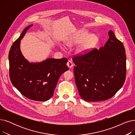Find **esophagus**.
I'll return each mask as SVG.
<instances>
[{"label":"esophagus","mask_w":135,"mask_h":135,"mask_svg":"<svg viewBox=\"0 0 135 135\" xmlns=\"http://www.w3.org/2000/svg\"><path fill=\"white\" fill-rule=\"evenodd\" d=\"M67 66L69 68H71L72 67H73V64L72 63V62L71 61H68L67 63Z\"/></svg>","instance_id":"esophagus-1"}]
</instances>
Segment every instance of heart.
Instances as JSON below:
<instances>
[{
  "label": "heart",
  "instance_id": "1",
  "mask_svg": "<svg viewBox=\"0 0 135 135\" xmlns=\"http://www.w3.org/2000/svg\"><path fill=\"white\" fill-rule=\"evenodd\" d=\"M86 38L85 35L83 34H79L75 38V41L76 42H80L83 41ZM95 41V38H92L90 39H89L88 41H87L85 43H84L80 47V51H85L86 50L89 49ZM62 49H63V47L62 46Z\"/></svg>",
  "mask_w": 135,
  "mask_h": 135
}]
</instances>
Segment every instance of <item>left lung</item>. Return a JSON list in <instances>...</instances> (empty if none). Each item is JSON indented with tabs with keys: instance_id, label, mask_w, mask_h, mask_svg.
Wrapping results in <instances>:
<instances>
[{
	"instance_id": "obj_1",
	"label": "left lung",
	"mask_w": 135,
	"mask_h": 135,
	"mask_svg": "<svg viewBox=\"0 0 135 135\" xmlns=\"http://www.w3.org/2000/svg\"><path fill=\"white\" fill-rule=\"evenodd\" d=\"M108 34V41L100 50L95 49L73 57L75 84L80 97L86 101L110 98L125 80V47L112 31Z\"/></svg>"
}]
</instances>
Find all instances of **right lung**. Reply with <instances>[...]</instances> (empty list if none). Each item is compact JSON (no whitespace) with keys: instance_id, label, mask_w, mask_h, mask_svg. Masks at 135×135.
Wrapping results in <instances>:
<instances>
[{"instance_id":"obj_1","label":"right lung","mask_w":135,"mask_h":135,"mask_svg":"<svg viewBox=\"0 0 135 135\" xmlns=\"http://www.w3.org/2000/svg\"><path fill=\"white\" fill-rule=\"evenodd\" d=\"M33 25L26 27L13 43L9 54L10 80L21 94L30 100L46 101L54 95L61 75L68 70L67 59H47L30 63L20 50L21 40Z\"/></svg>"}]
</instances>
